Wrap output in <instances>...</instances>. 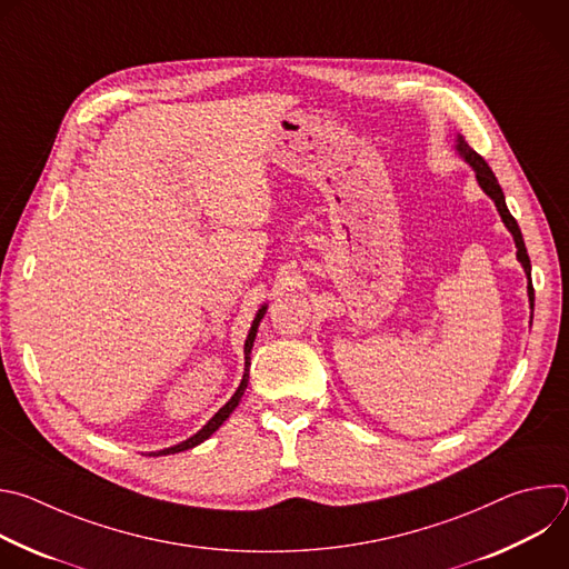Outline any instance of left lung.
<instances>
[{"label":"left lung","mask_w":569,"mask_h":569,"mask_svg":"<svg viewBox=\"0 0 569 569\" xmlns=\"http://www.w3.org/2000/svg\"><path fill=\"white\" fill-rule=\"evenodd\" d=\"M455 150L459 152V157L466 161V164L475 171V178H477V184L481 187V191L489 196L493 202H496V207H498V213H500V218H502V222H505V227L511 231V236H513V240H516V257H518V261H520V266H522V270H525V274H527V295H529V306L533 308V286H531V261H529V254H527V248H525V240H522V231H520V227H518V222H516V218L511 216V211H509V207H507V200H505V193H502V187H500V182H498V178H496V173L491 171V167L486 164L483 161V157H479L466 141H463V137L461 134H457V143H455Z\"/></svg>","instance_id":"8db88e82"}]
</instances>
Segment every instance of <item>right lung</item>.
Instances as JSON below:
<instances>
[{"mask_svg":"<svg viewBox=\"0 0 569 569\" xmlns=\"http://www.w3.org/2000/svg\"><path fill=\"white\" fill-rule=\"evenodd\" d=\"M266 310H268V303H263L261 308H259V312H257V317H254V321H252V327H250V333H248V340H246V371H242V380H240V385H238V389L233 391V396L222 405V408L202 426V430H198L193 437H189L187 441H182V443H176V446H171V448H164V450H157V452H150L152 457H159V455H176V452H182V450H189V448H196L198 443H202V441H207L227 419H229V415L238 408V402H240V398H242V393H246V389H248V382H250V353H252V347H254V340H257V333H259V327H261V319L266 317Z\"/></svg>","mask_w":569,"mask_h":569,"instance_id":"add662e5","label":"right lung"}]
</instances>
